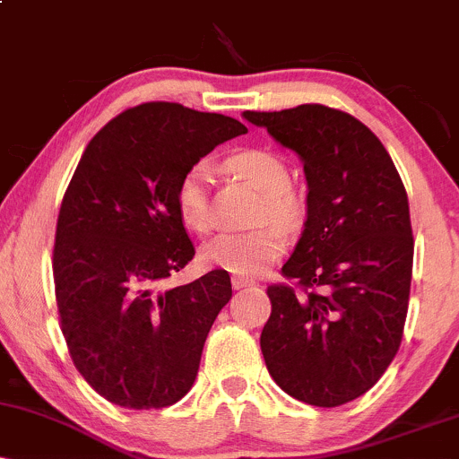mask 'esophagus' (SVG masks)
Segmentation results:
<instances>
[{
    "instance_id": "obj_1",
    "label": "esophagus",
    "mask_w": 459,
    "mask_h": 459,
    "mask_svg": "<svg viewBox=\"0 0 459 459\" xmlns=\"http://www.w3.org/2000/svg\"><path fill=\"white\" fill-rule=\"evenodd\" d=\"M233 289H244V287H250V284H255V281H250V278H244V276H233Z\"/></svg>"
}]
</instances>
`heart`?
Segmentation results:
<instances>
[{
	"instance_id": "1",
	"label": "heart",
	"mask_w": 459,
	"mask_h": 459,
	"mask_svg": "<svg viewBox=\"0 0 459 459\" xmlns=\"http://www.w3.org/2000/svg\"><path fill=\"white\" fill-rule=\"evenodd\" d=\"M230 172L246 178L265 196L263 215L282 229H291L299 218V200L291 192V170L276 152L265 149H246L226 161ZM213 172L207 161L194 163L177 187V209L183 224L196 233L212 229V189ZM284 250V239L276 229L252 233H222L203 246V261L215 270L235 276H259Z\"/></svg>"
}]
</instances>
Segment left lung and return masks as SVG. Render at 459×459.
I'll list each match as a JSON object with an SVG mask.
<instances>
[{
  "mask_svg": "<svg viewBox=\"0 0 459 459\" xmlns=\"http://www.w3.org/2000/svg\"><path fill=\"white\" fill-rule=\"evenodd\" d=\"M298 152L307 222L282 276L261 351L273 382L299 402L334 408L365 394L402 345L414 239L408 194L371 129L319 103L244 112Z\"/></svg>",
  "mask_w": 459,
  "mask_h": 459,
  "instance_id": "8db88e82",
  "label": "left lung"
}]
</instances>
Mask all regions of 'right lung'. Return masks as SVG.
<instances>
[{
    "mask_svg": "<svg viewBox=\"0 0 459 459\" xmlns=\"http://www.w3.org/2000/svg\"><path fill=\"white\" fill-rule=\"evenodd\" d=\"M239 120L152 101L109 120L83 151L57 215L56 299L73 362L101 397L166 408L198 376L204 341L233 289L224 270L157 291L194 259L177 209L183 175Z\"/></svg>",
    "mask_w": 459,
    "mask_h": 459,
    "instance_id": "right-lung-1",
    "label": "right lung"
}]
</instances>
